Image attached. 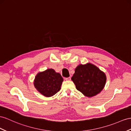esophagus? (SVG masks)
<instances>
[{
    "label": "esophagus",
    "mask_w": 131,
    "mask_h": 131,
    "mask_svg": "<svg viewBox=\"0 0 131 131\" xmlns=\"http://www.w3.org/2000/svg\"><path fill=\"white\" fill-rule=\"evenodd\" d=\"M65 80H67V81H70V80H71V78H70V77H69V78H65Z\"/></svg>",
    "instance_id": "esophagus-1"
}]
</instances>
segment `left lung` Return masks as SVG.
Segmentation results:
<instances>
[{"label":"left lung","instance_id":"left-lung-1","mask_svg":"<svg viewBox=\"0 0 131 131\" xmlns=\"http://www.w3.org/2000/svg\"><path fill=\"white\" fill-rule=\"evenodd\" d=\"M71 80L78 91L90 97L102 91L105 85L106 77L97 67L88 63L77 67Z\"/></svg>","mask_w":131,"mask_h":131}]
</instances>
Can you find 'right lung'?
<instances>
[{
  "mask_svg": "<svg viewBox=\"0 0 131 131\" xmlns=\"http://www.w3.org/2000/svg\"><path fill=\"white\" fill-rule=\"evenodd\" d=\"M63 80L59 73L53 69H48L36 76L34 86L43 96L51 97L60 91Z\"/></svg>",
  "mask_w": 131,
  "mask_h": 131,
  "instance_id": "right-lung-1",
  "label": "right lung"
}]
</instances>
